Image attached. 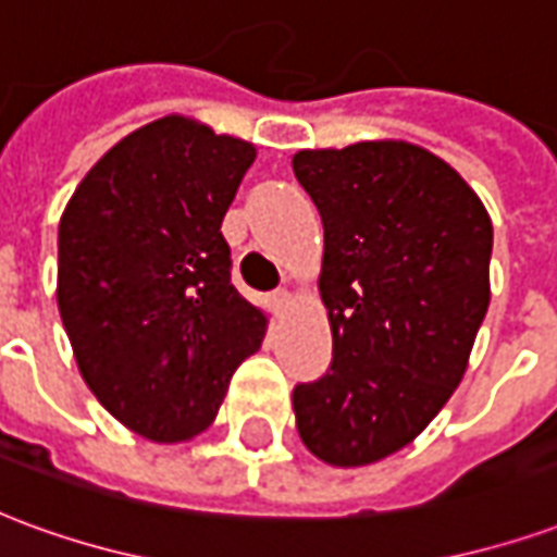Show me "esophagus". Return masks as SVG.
Here are the masks:
<instances>
[{
  "label": "esophagus",
  "instance_id": "1",
  "mask_svg": "<svg viewBox=\"0 0 557 557\" xmlns=\"http://www.w3.org/2000/svg\"><path fill=\"white\" fill-rule=\"evenodd\" d=\"M268 307L274 310V313H283L286 307H289V292L286 289H274L268 295Z\"/></svg>",
  "mask_w": 557,
  "mask_h": 557
}]
</instances>
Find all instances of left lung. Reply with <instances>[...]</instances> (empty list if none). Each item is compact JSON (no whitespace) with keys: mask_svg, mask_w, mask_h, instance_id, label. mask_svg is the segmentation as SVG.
Returning a JSON list of instances; mask_svg holds the SVG:
<instances>
[{"mask_svg":"<svg viewBox=\"0 0 557 557\" xmlns=\"http://www.w3.org/2000/svg\"><path fill=\"white\" fill-rule=\"evenodd\" d=\"M322 214L319 292L334 361L292 391L307 450L370 466L426 430L462 382L490 307L492 220L426 148L382 139L298 151Z\"/></svg>","mask_w":557,"mask_h":557,"instance_id":"left-lung-1","label":"left lung"}]
</instances>
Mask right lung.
Segmentation results:
<instances>
[{
    "label": "right lung",
    "mask_w": 557,
    "mask_h": 557,
    "mask_svg": "<svg viewBox=\"0 0 557 557\" xmlns=\"http://www.w3.org/2000/svg\"><path fill=\"white\" fill-rule=\"evenodd\" d=\"M253 158L244 139L166 115L115 143L59 223L55 301L79 373L151 442L206 432L265 337L220 232Z\"/></svg>",
    "instance_id": "add662e5"
}]
</instances>
